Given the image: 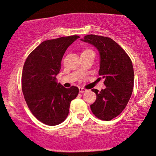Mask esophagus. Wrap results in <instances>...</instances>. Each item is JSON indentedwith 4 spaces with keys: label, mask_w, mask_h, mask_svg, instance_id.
Here are the masks:
<instances>
[{
    "label": "esophagus",
    "mask_w": 156,
    "mask_h": 156,
    "mask_svg": "<svg viewBox=\"0 0 156 156\" xmlns=\"http://www.w3.org/2000/svg\"><path fill=\"white\" fill-rule=\"evenodd\" d=\"M86 89H85V88H79V92L80 93H84V92H86Z\"/></svg>",
    "instance_id": "34e87169"
}]
</instances>
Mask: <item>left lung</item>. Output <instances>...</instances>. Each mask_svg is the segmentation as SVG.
Returning <instances> with one entry per match:
<instances>
[{
	"label": "left lung",
	"mask_w": 156,
	"mask_h": 156,
	"mask_svg": "<svg viewBox=\"0 0 156 156\" xmlns=\"http://www.w3.org/2000/svg\"><path fill=\"white\" fill-rule=\"evenodd\" d=\"M80 41L93 45L98 51V74L106 86L100 92L92 89L96 100L90 105V109L99 119L111 120L121 113L131 96L134 85L132 61L125 51L108 37L88 35Z\"/></svg>",
	"instance_id": "left-lung-1"
}]
</instances>
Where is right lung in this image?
<instances>
[{
	"label": "right lung",
	"mask_w": 156,
	"mask_h": 156,
	"mask_svg": "<svg viewBox=\"0 0 156 156\" xmlns=\"http://www.w3.org/2000/svg\"><path fill=\"white\" fill-rule=\"evenodd\" d=\"M78 36L45 41L26 60L22 73V90L33 115L43 123L56 126L66 120L78 87L66 88L56 80L61 61Z\"/></svg>",
	"instance_id": "right-lung-1"
}]
</instances>
